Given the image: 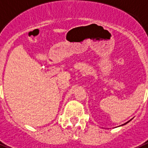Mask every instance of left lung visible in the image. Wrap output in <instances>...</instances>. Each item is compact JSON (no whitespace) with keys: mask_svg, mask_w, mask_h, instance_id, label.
Here are the masks:
<instances>
[{"mask_svg":"<svg viewBox=\"0 0 148 148\" xmlns=\"http://www.w3.org/2000/svg\"><path fill=\"white\" fill-rule=\"evenodd\" d=\"M128 122H129V121H128ZM128 122H127V123H128ZM126 123H124V124H126Z\"/></svg>","mask_w":148,"mask_h":148,"instance_id":"8db88e82","label":"left lung"}]
</instances>
